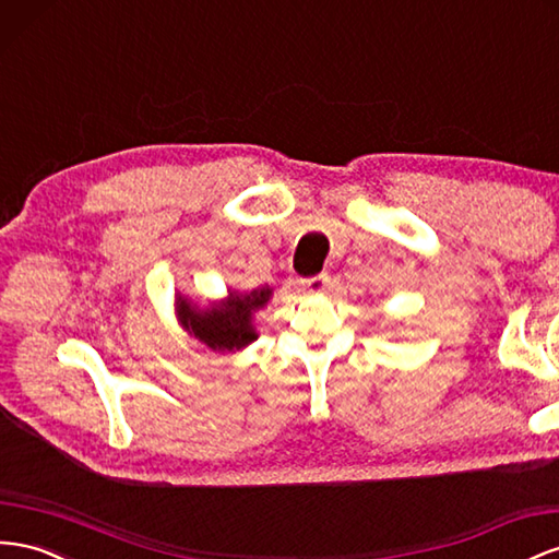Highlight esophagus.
<instances>
[{
  "mask_svg": "<svg viewBox=\"0 0 559 559\" xmlns=\"http://www.w3.org/2000/svg\"><path fill=\"white\" fill-rule=\"evenodd\" d=\"M326 284H329V275L322 273V275H314V277L306 280V289H308L310 294H324Z\"/></svg>",
  "mask_w": 559,
  "mask_h": 559,
  "instance_id": "34e87169",
  "label": "esophagus"
}]
</instances>
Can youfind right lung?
I'll return each instance as SVG.
<instances>
[{"label": "right lung", "mask_w": 559, "mask_h": 559, "mask_svg": "<svg viewBox=\"0 0 559 559\" xmlns=\"http://www.w3.org/2000/svg\"><path fill=\"white\" fill-rule=\"evenodd\" d=\"M273 298V286H255L251 292L228 289L221 300H209L198 306L190 296L176 294V320L192 338L204 343L216 353L245 350L249 343L259 338L253 326V314L263 310Z\"/></svg>", "instance_id": "add662e5"}]
</instances>
